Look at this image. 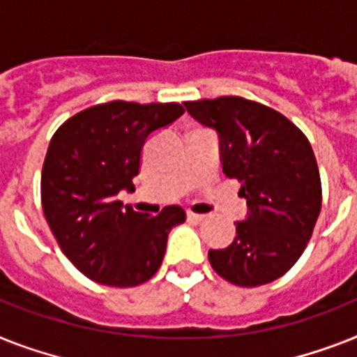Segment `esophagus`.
Listing matches in <instances>:
<instances>
[{
	"label": "esophagus",
	"mask_w": 357,
	"mask_h": 357,
	"mask_svg": "<svg viewBox=\"0 0 357 357\" xmlns=\"http://www.w3.org/2000/svg\"><path fill=\"white\" fill-rule=\"evenodd\" d=\"M188 219L195 220V222H202V220H206V215H200V213H193V211H188Z\"/></svg>",
	"instance_id": "34e87169"
}]
</instances>
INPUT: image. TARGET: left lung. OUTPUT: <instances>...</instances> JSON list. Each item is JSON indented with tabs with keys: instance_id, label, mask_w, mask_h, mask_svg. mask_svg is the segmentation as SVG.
Instances as JSON below:
<instances>
[{
	"instance_id": "obj_1",
	"label": "left lung",
	"mask_w": 357,
	"mask_h": 357,
	"mask_svg": "<svg viewBox=\"0 0 357 357\" xmlns=\"http://www.w3.org/2000/svg\"><path fill=\"white\" fill-rule=\"evenodd\" d=\"M184 105L193 119L217 129L222 172L241 182L238 195L248 204L234 243L208 252L211 268L243 288L282 278L305 252L323 202L308 138L279 111L241 96Z\"/></svg>"
}]
</instances>
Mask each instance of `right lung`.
<instances>
[{
    "label": "right lung",
    "mask_w": 357,
    "mask_h": 357,
    "mask_svg": "<svg viewBox=\"0 0 357 357\" xmlns=\"http://www.w3.org/2000/svg\"><path fill=\"white\" fill-rule=\"evenodd\" d=\"M184 113L176 102L113 100L70 116L52 135L41 169V208L56 243L91 281L138 287L158 272L167 235L185 220L181 206L158 215L122 208L135 190L146 138Z\"/></svg>",
    "instance_id": "right-lung-1"
}]
</instances>
